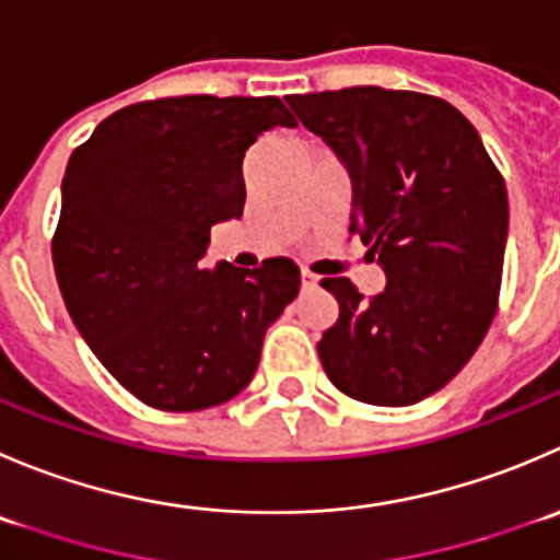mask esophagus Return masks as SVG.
Wrapping results in <instances>:
<instances>
[{"label":"esophagus","mask_w":560,"mask_h":560,"mask_svg":"<svg viewBox=\"0 0 560 560\" xmlns=\"http://www.w3.org/2000/svg\"><path fill=\"white\" fill-rule=\"evenodd\" d=\"M301 281L303 287H317V276L308 273V270H301Z\"/></svg>","instance_id":"1"}]
</instances>
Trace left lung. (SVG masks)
<instances>
[{"label":"left lung","mask_w":560,"mask_h":560,"mask_svg":"<svg viewBox=\"0 0 560 560\" xmlns=\"http://www.w3.org/2000/svg\"><path fill=\"white\" fill-rule=\"evenodd\" d=\"M287 103L345 164L350 235L385 273L369 301L345 276L319 281L339 303L317 345L325 374L366 405H416L470 361L495 317L506 183L443 97L345 86Z\"/></svg>","instance_id":"obj_1"}]
</instances>
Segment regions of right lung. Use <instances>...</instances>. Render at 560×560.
Returning <instances> with one entry per match:
<instances>
[{
    "instance_id": "right-lung-1",
    "label": "right lung",
    "mask_w": 560,
    "mask_h": 560,
    "mask_svg": "<svg viewBox=\"0 0 560 560\" xmlns=\"http://www.w3.org/2000/svg\"><path fill=\"white\" fill-rule=\"evenodd\" d=\"M295 117L279 97L130 103L73 150L51 241L70 319L122 388L191 412L252 383L268 325L295 301L292 259L202 268L210 226L241 219L243 159Z\"/></svg>"
}]
</instances>
